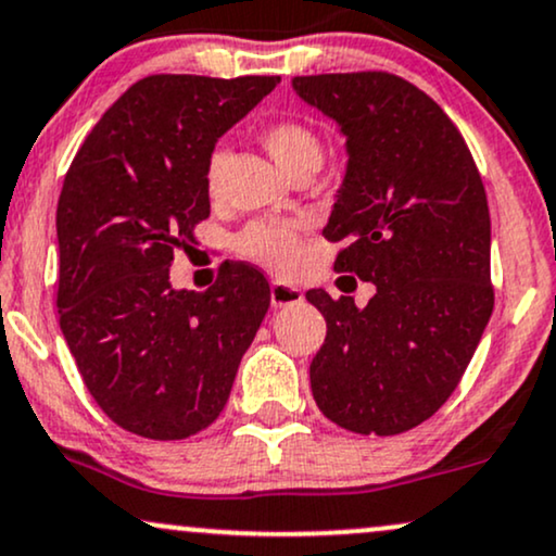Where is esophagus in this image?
<instances>
[{"label":"esophagus","instance_id":"1","mask_svg":"<svg viewBox=\"0 0 556 556\" xmlns=\"http://www.w3.org/2000/svg\"><path fill=\"white\" fill-rule=\"evenodd\" d=\"M301 291L293 289L289 283H280V280H273L270 283V304L280 309V306H293V304H301Z\"/></svg>","mask_w":556,"mask_h":556}]
</instances>
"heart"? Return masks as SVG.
I'll return each mask as SVG.
<instances>
[{
	"instance_id": "heart-1",
	"label": "heart",
	"mask_w": 556,
	"mask_h": 556,
	"mask_svg": "<svg viewBox=\"0 0 556 556\" xmlns=\"http://www.w3.org/2000/svg\"><path fill=\"white\" fill-rule=\"evenodd\" d=\"M263 143L267 154L278 162V167L286 175L296 173L299 167L306 164H321L325 156V147L317 131H312L306 123L299 121H280L267 126L263 131ZM218 173H222V154H211L208 169H205V180L208 188L214 190L218 182ZM299 222H252L244 226L237 237L239 255H244L252 263H260L270 270L289 273L296 267L301 257V242H299Z\"/></svg>"
}]
</instances>
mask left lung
Returning a JSON list of instances; mask_svg holds the SVG:
<instances>
[{
  "label": "left lung",
  "mask_w": 556,
  "mask_h": 556,
  "mask_svg": "<svg viewBox=\"0 0 556 556\" xmlns=\"http://www.w3.org/2000/svg\"><path fill=\"white\" fill-rule=\"evenodd\" d=\"M291 85L345 136V180L321 229L345 242L334 270L376 286L363 309L306 291L327 321L314 402L353 433H404L458 387L495 306L482 177L448 115L407 79L353 72Z\"/></svg>",
  "instance_id": "left-lung-1"
}]
</instances>
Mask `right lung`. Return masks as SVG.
I'll return each mask as SVG.
<instances>
[{"mask_svg": "<svg viewBox=\"0 0 556 556\" xmlns=\"http://www.w3.org/2000/svg\"><path fill=\"white\" fill-rule=\"evenodd\" d=\"M280 77L154 74L128 87L68 167L56 208L59 325L89 394L115 425L180 441L216 420L270 286L224 263L208 291H177L169 265L211 214L218 136Z\"/></svg>", "mask_w": 556, "mask_h": 556, "instance_id": "1", "label": "right lung"}]
</instances>
